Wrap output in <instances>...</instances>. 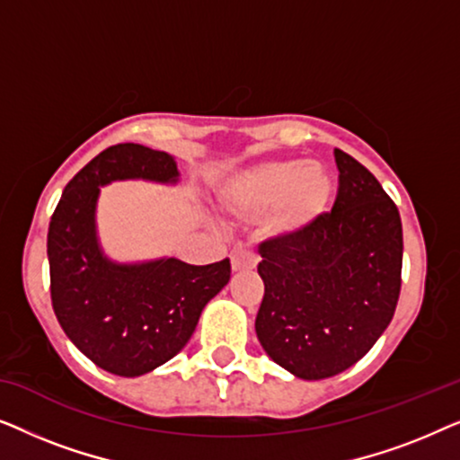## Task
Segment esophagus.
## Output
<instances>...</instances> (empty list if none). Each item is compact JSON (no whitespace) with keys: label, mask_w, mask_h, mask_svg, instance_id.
I'll return each instance as SVG.
<instances>
[{"label":"esophagus","mask_w":460,"mask_h":460,"mask_svg":"<svg viewBox=\"0 0 460 460\" xmlns=\"http://www.w3.org/2000/svg\"><path fill=\"white\" fill-rule=\"evenodd\" d=\"M230 263L232 272H247V270H253L257 266V257L247 249H234L230 253Z\"/></svg>","instance_id":"34e87169"}]
</instances>
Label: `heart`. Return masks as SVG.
Here are the masks:
<instances>
[{"instance_id": "1", "label": "heart", "mask_w": 460, "mask_h": 460, "mask_svg": "<svg viewBox=\"0 0 460 460\" xmlns=\"http://www.w3.org/2000/svg\"><path fill=\"white\" fill-rule=\"evenodd\" d=\"M335 181L323 163L279 159L251 165L219 190L222 207L243 222L266 217L268 234L291 241L329 211Z\"/></svg>"}]
</instances>
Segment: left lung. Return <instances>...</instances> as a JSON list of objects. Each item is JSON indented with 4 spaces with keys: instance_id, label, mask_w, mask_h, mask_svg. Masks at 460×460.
<instances>
[{
    "instance_id": "obj_1",
    "label": "left lung",
    "mask_w": 460,
    "mask_h": 460,
    "mask_svg": "<svg viewBox=\"0 0 460 460\" xmlns=\"http://www.w3.org/2000/svg\"><path fill=\"white\" fill-rule=\"evenodd\" d=\"M339 192L331 213L291 241L260 244L261 348L305 381L354 367L392 323L402 285L398 207L354 156L335 148Z\"/></svg>"
}]
</instances>
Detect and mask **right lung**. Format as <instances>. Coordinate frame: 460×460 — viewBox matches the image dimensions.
I'll return each instance as SVG.
<instances>
[{
    "instance_id": "add662e5",
    "label": "right lung",
    "mask_w": 460,
    "mask_h": 460,
    "mask_svg": "<svg viewBox=\"0 0 460 460\" xmlns=\"http://www.w3.org/2000/svg\"><path fill=\"white\" fill-rule=\"evenodd\" d=\"M121 180L178 184V163L142 144H117L68 181L48 230L49 293L81 354L106 373L140 376L184 349L203 307L228 285L230 260L112 261L100 244L96 207L100 188Z\"/></svg>"
}]
</instances>
